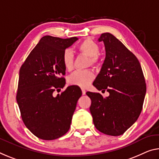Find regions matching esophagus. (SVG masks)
<instances>
[{
  "instance_id": "34e87169",
  "label": "esophagus",
  "mask_w": 159,
  "mask_h": 159,
  "mask_svg": "<svg viewBox=\"0 0 159 159\" xmlns=\"http://www.w3.org/2000/svg\"><path fill=\"white\" fill-rule=\"evenodd\" d=\"M81 90H82V94H83V95H85V93H86V91H85V90L84 89H82Z\"/></svg>"
}]
</instances>
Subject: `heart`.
Here are the masks:
<instances>
[{"label":"heart","instance_id":"obj_1","mask_svg":"<svg viewBox=\"0 0 159 159\" xmlns=\"http://www.w3.org/2000/svg\"><path fill=\"white\" fill-rule=\"evenodd\" d=\"M79 49L84 54L91 57L93 63L98 61V54L100 52V47L93 40L88 39L84 40L79 45ZM61 60L65 69L70 70L74 68V57L72 50L67 48L62 53ZM95 79V74L91 70H77L72 73L68 77V83L72 85H76L81 88H85L90 84Z\"/></svg>","mask_w":159,"mask_h":159}]
</instances>
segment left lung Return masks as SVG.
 Segmentation results:
<instances>
[{"mask_svg":"<svg viewBox=\"0 0 159 159\" xmlns=\"http://www.w3.org/2000/svg\"><path fill=\"white\" fill-rule=\"evenodd\" d=\"M106 57L100 74L93 82L99 93L87 92L91 100L90 111L96 129L110 136L123 134L142 112L147 85L140 63L132 52L112 34L103 33Z\"/></svg>","mask_w":159,"mask_h":159,"instance_id":"obj_1","label":"left lung"}]
</instances>
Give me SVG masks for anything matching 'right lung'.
<instances>
[{
	"mask_svg": "<svg viewBox=\"0 0 159 159\" xmlns=\"http://www.w3.org/2000/svg\"><path fill=\"white\" fill-rule=\"evenodd\" d=\"M77 37H42L20 69L17 102L22 120L37 137L54 140L69 131L78 100L82 92L70 85L64 87L65 69L61 56Z\"/></svg>",
	"mask_w": 159,
	"mask_h": 159,
	"instance_id": "add662e5",
	"label": "right lung"
}]
</instances>
